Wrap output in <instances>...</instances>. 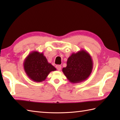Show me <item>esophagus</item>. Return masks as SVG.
I'll return each mask as SVG.
<instances>
[{"instance_id":"obj_1","label":"esophagus","mask_w":120,"mask_h":120,"mask_svg":"<svg viewBox=\"0 0 120 120\" xmlns=\"http://www.w3.org/2000/svg\"><path fill=\"white\" fill-rule=\"evenodd\" d=\"M56 68L58 71H60L61 69V66L60 65H57L56 66Z\"/></svg>"}]
</instances>
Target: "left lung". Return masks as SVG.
I'll use <instances>...</instances> for the list:
<instances>
[{
	"label": "left lung",
	"mask_w": 120,
	"mask_h": 120,
	"mask_svg": "<svg viewBox=\"0 0 120 120\" xmlns=\"http://www.w3.org/2000/svg\"><path fill=\"white\" fill-rule=\"evenodd\" d=\"M93 63L89 52L81 49L72 53L67 61V67L62 72L70 82L76 83L86 80L92 73Z\"/></svg>",
	"instance_id": "obj_1"
}]
</instances>
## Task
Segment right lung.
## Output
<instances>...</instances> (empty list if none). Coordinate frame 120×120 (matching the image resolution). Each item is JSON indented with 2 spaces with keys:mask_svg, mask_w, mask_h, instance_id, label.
<instances>
[{
  "mask_svg": "<svg viewBox=\"0 0 120 120\" xmlns=\"http://www.w3.org/2000/svg\"><path fill=\"white\" fill-rule=\"evenodd\" d=\"M24 68L28 77L35 82L44 81L49 73L56 71L52 64L48 63L43 52L33 51L25 58Z\"/></svg>",
  "mask_w": 120,
  "mask_h": 120,
  "instance_id": "right-lung-1",
  "label": "right lung"
}]
</instances>
